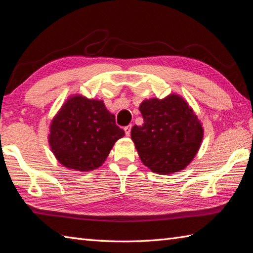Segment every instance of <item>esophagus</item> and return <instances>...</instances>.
Returning a JSON list of instances; mask_svg holds the SVG:
<instances>
[{
	"label": "esophagus",
	"instance_id": "34e87169",
	"mask_svg": "<svg viewBox=\"0 0 253 253\" xmlns=\"http://www.w3.org/2000/svg\"><path fill=\"white\" fill-rule=\"evenodd\" d=\"M124 130H125L126 136H130V131H131V125H128L125 128H124Z\"/></svg>",
	"mask_w": 253,
	"mask_h": 253
}]
</instances>
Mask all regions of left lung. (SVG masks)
Here are the masks:
<instances>
[{"label":"left lung","instance_id":"obj_1","mask_svg":"<svg viewBox=\"0 0 253 253\" xmlns=\"http://www.w3.org/2000/svg\"><path fill=\"white\" fill-rule=\"evenodd\" d=\"M143 124L131 128V139L142 163L152 171L170 174L184 169L195 158L203 128L187 102L177 94L140 104Z\"/></svg>","mask_w":253,"mask_h":253}]
</instances>
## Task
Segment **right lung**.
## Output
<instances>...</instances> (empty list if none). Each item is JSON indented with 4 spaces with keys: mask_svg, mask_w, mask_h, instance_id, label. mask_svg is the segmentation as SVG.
Wrapping results in <instances>:
<instances>
[{
    "mask_svg": "<svg viewBox=\"0 0 253 253\" xmlns=\"http://www.w3.org/2000/svg\"><path fill=\"white\" fill-rule=\"evenodd\" d=\"M125 131L115 123L103 101L71 96L50 126L49 142L55 158L67 169L87 171L104 163Z\"/></svg>",
    "mask_w": 253,
    "mask_h": 253,
    "instance_id": "obj_1",
    "label": "right lung"
}]
</instances>
